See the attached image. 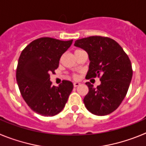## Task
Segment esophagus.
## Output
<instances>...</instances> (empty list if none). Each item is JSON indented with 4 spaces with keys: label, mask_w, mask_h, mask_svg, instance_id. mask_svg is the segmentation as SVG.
Here are the masks:
<instances>
[{
    "label": "esophagus",
    "mask_w": 146,
    "mask_h": 146,
    "mask_svg": "<svg viewBox=\"0 0 146 146\" xmlns=\"http://www.w3.org/2000/svg\"><path fill=\"white\" fill-rule=\"evenodd\" d=\"M80 82H74V83H73V86H74V87H77V86H80Z\"/></svg>",
    "instance_id": "34e87169"
}]
</instances>
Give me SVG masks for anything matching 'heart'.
<instances>
[{
    "label": "heart",
    "mask_w": 146,
    "mask_h": 146,
    "mask_svg": "<svg viewBox=\"0 0 146 146\" xmlns=\"http://www.w3.org/2000/svg\"><path fill=\"white\" fill-rule=\"evenodd\" d=\"M80 50H76L75 51H74V52H78V51H80ZM73 78H74V79H77V75H76V74H74V75H73Z\"/></svg>",
    "instance_id": "b5f03b06"
}]
</instances>
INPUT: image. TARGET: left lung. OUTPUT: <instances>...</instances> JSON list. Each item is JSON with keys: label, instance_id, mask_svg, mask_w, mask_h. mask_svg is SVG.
Returning a JSON list of instances; mask_svg holds the SVG:
<instances>
[{"label": "left lung", "instance_id": "8db88e82", "mask_svg": "<svg viewBox=\"0 0 146 146\" xmlns=\"http://www.w3.org/2000/svg\"><path fill=\"white\" fill-rule=\"evenodd\" d=\"M75 47L88 54L90 64L86 79L100 77L101 84L94 87L86 82L88 93L83 102L89 112L96 115L113 113L121 104L128 91L132 68L128 55L115 40L94 36L76 40Z\"/></svg>", "mask_w": 146, "mask_h": 146}]
</instances>
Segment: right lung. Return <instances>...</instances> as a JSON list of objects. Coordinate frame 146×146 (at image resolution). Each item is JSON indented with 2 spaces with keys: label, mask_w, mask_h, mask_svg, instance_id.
Returning <instances> with one entry per match:
<instances>
[{
  "label": "right lung",
  "mask_w": 146,
  "mask_h": 146,
  "mask_svg": "<svg viewBox=\"0 0 146 146\" xmlns=\"http://www.w3.org/2000/svg\"><path fill=\"white\" fill-rule=\"evenodd\" d=\"M72 42L39 38L31 42L20 54L16 72L18 87L23 99L37 114L53 116L65 106L73 84L63 80L58 87L52 86L50 74L55 73L61 55Z\"/></svg>",
  "instance_id": "add662e5"
}]
</instances>
